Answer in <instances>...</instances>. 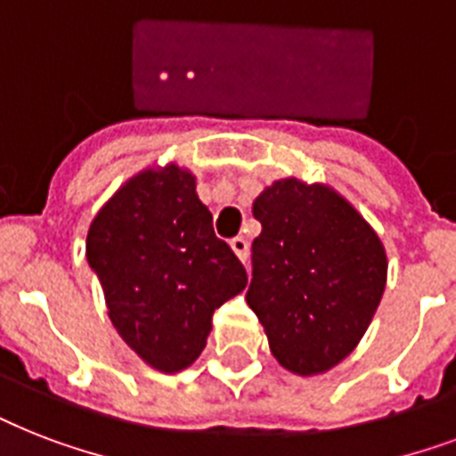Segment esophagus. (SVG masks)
Wrapping results in <instances>:
<instances>
[{"instance_id":"esophagus-1","label":"esophagus","mask_w":456,"mask_h":456,"mask_svg":"<svg viewBox=\"0 0 456 456\" xmlns=\"http://www.w3.org/2000/svg\"><path fill=\"white\" fill-rule=\"evenodd\" d=\"M229 246H232V250H234L236 257H239L241 263H246V260H248V241H246L243 236H236V239H232V241H229Z\"/></svg>"}]
</instances>
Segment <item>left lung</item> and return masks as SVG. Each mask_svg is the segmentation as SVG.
Masks as SVG:
<instances>
[{
  "instance_id": "8db88e82",
  "label": "left lung",
  "mask_w": 456,
  "mask_h": 456,
  "mask_svg": "<svg viewBox=\"0 0 456 456\" xmlns=\"http://www.w3.org/2000/svg\"><path fill=\"white\" fill-rule=\"evenodd\" d=\"M248 300L272 354L300 376L324 374L353 353L381 303L386 248L369 222L326 184L279 179L253 203Z\"/></svg>"
}]
</instances>
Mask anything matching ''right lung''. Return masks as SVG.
<instances>
[{
  "label": "right lung",
  "mask_w": 456,
  "mask_h": 456,
  "mask_svg": "<svg viewBox=\"0 0 456 456\" xmlns=\"http://www.w3.org/2000/svg\"><path fill=\"white\" fill-rule=\"evenodd\" d=\"M87 263L118 333L165 374L196 362L213 312L248 284L215 236L196 177L175 163L142 170L110 196L89 224Z\"/></svg>",
  "instance_id": "1"
}]
</instances>
